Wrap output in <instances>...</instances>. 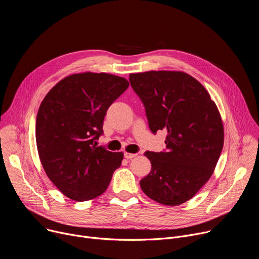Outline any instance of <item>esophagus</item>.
<instances>
[{
    "label": "esophagus",
    "instance_id": "1",
    "mask_svg": "<svg viewBox=\"0 0 259 259\" xmlns=\"http://www.w3.org/2000/svg\"><path fill=\"white\" fill-rule=\"evenodd\" d=\"M137 156V154H131V153H125L124 154V157L127 159V160H130V159H132V158H135Z\"/></svg>",
    "mask_w": 259,
    "mask_h": 259
}]
</instances>
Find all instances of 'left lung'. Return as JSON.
Instances as JSON below:
<instances>
[{
    "instance_id": "left-lung-1",
    "label": "left lung",
    "mask_w": 259,
    "mask_h": 259,
    "mask_svg": "<svg viewBox=\"0 0 259 259\" xmlns=\"http://www.w3.org/2000/svg\"><path fill=\"white\" fill-rule=\"evenodd\" d=\"M153 133L165 130L166 150L146 152L151 172L140 188L152 200L178 206L192 199L214 172L224 147V125L204 86L183 71L130 73Z\"/></svg>"
}]
</instances>
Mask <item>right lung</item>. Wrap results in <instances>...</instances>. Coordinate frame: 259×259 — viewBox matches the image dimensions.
Returning <instances> with one entry per match:
<instances>
[{"mask_svg":"<svg viewBox=\"0 0 259 259\" xmlns=\"http://www.w3.org/2000/svg\"><path fill=\"white\" fill-rule=\"evenodd\" d=\"M128 87L125 78L87 71L62 79L43 99L36 147L47 176L67 198H97L121 166L123 153L109 152L95 140L103 133L107 108Z\"/></svg>","mask_w":259,"mask_h":259,"instance_id":"obj_1","label":"right lung"}]
</instances>
